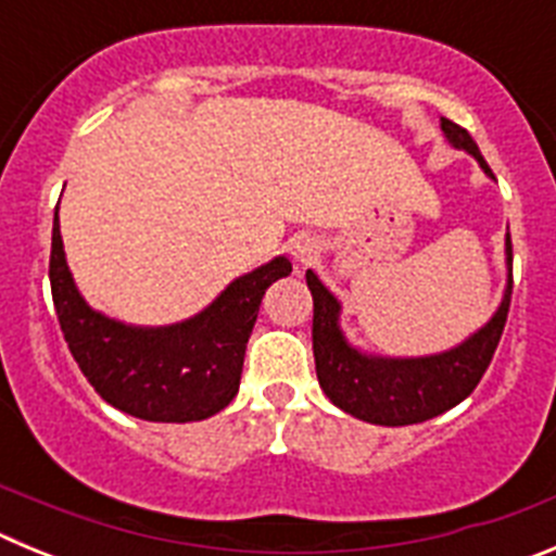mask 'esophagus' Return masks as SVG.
<instances>
[{
	"label": "esophagus",
	"mask_w": 556,
	"mask_h": 556,
	"mask_svg": "<svg viewBox=\"0 0 556 556\" xmlns=\"http://www.w3.org/2000/svg\"><path fill=\"white\" fill-rule=\"evenodd\" d=\"M292 255L298 264H308L320 255V244L314 242V239H308V236H301V239H294L292 242Z\"/></svg>",
	"instance_id": "esophagus-1"
}]
</instances>
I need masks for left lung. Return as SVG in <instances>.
Masks as SVG:
<instances>
[{"label":"left lung","mask_w":556,"mask_h":556,"mask_svg":"<svg viewBox=\"0 0 556 556\" xmlns=\"http://www.w3.org/2000/svg\"><path fill=\"white\" fill-rule=\"evenodd\" d=\"M443 130L454 147L468 150L481 169L493 178V169L481 159L479 147L470 132L456 122L443 119ZM507 255L513 262V242L507 233ZM306 283L314 298V365L317 378L331 404L348 415L378 426H409L424 424L476 390L484 370L493 362V353L507 326L509 298H513V267H509V287L493 320L479 333L462 342L459 348L440 356L426 358H370L353 351L337 326L339 303L320 283V278L308 269Z\"/></svg>","instance_id":"8db88e82"}]
</instances>
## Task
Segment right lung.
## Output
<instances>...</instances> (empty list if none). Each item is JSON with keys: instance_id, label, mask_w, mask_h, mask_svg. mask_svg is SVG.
I'll list each match as a JSON object with an SVG mask.
<instances>
[{"instance_id": "1", "label": "right lung", "mask_w": 556, "mask_h": 556, "mask_svg": "<svg viewBox=\"0 0 556 556\" xmlns=\"http://www.w3.org/2000/svg\"><path fill=\"white\" fill-rule=\"evenodd\" d=\"M289 273L292 264L281 255L242 275L205 312L180 326H122L88 308L77 292L55 205L49 283L63 339L102 401L152 424L205 420L233 401L264 292Z\"/></svg>"}]
</instances>
